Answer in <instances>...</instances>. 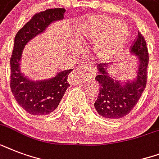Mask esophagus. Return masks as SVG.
Instances as JSON below:
<instances>
[{"instance_id":"esophagus-1","label":"esophagus","mask_w":159,"mask_h":159,"mask_svg":"<svg viewBox=\"0 0 159 159\" xmlns=\"http://www.w3.org/2000/svg\"><path fill=\"white\" fill-rule=\"evenodd\" d=\"M96 75V69L93 67H83V66H78L76 72L71 74L69 80L71 83L75 84L82 79H93Z\"/></svg>"}]
</instances>
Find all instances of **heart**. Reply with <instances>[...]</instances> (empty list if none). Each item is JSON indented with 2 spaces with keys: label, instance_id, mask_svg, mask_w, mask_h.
Masks as SVG:
<instances>
[{
  "label": "heart",
  "instance_id": "1",
  "mask_svg": "<svg viewBox=\"0 0 159 159\" xmlns=\"http://www.w3.org/2000/svg\"><path fill=\"white\" fill-rule=\"evenodd\" d=\"M78 35L82 40L96 44L95 55L99 59L109 60L123 48L129 35L125 23L107 16H92L78 26Z\"/></svg>",
  "mask_w": 159,
  "mask_h": 159
}]
</instances>
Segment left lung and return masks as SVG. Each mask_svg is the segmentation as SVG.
Returning <instances> with one entry per match:
<instances>
[{
    "label": "left lung",
    "instance_id": "left-lung-1",
    "mask_svg": "<svg viewBox=\"0 0 159 159\" xmlns=\"http://www.w3.org/2000/svg\"><path fill=\"white\" fill-rule=\"evenodd\" d=\"M131 53L137 56V77L134 81L120 83L114 80L108 73L110 63L97 65L98 75L96 81L100 84V92L94 106L99 115L107 119H120L127 116L140 98L147 84L148 65V48L141 33L130 46Z\"/></svg>",
    "mask_w": 159,
    "mask_h": 159
}]
</instances>
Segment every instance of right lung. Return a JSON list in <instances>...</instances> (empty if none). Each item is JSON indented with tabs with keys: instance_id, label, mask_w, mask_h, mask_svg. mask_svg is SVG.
Returning a JSON list of instances; mask_svg holds the SVG:
<instances>
[{
	"instance_id": "obj_1",
	"label": "right lung",
	"mask_w": 159,
	"mask_h": 159,
	"mask_svg": "<svg viewBox=\"0 0 159 159\" xmlns=\"http://www.w3.org/2000/svg\"><path fill=\"white\" fill-rule=\"evenodd\" d=\"M64 8L48 9L35 14L17 32L11 57V89L18 104L29 114L44 116L57 107L67 87V77L72 69L58 72L50 79L34 82L20 72V61L25 45L39 34L43 33L51 23L62 20Z\"/></svg>"
}]
</instances>
